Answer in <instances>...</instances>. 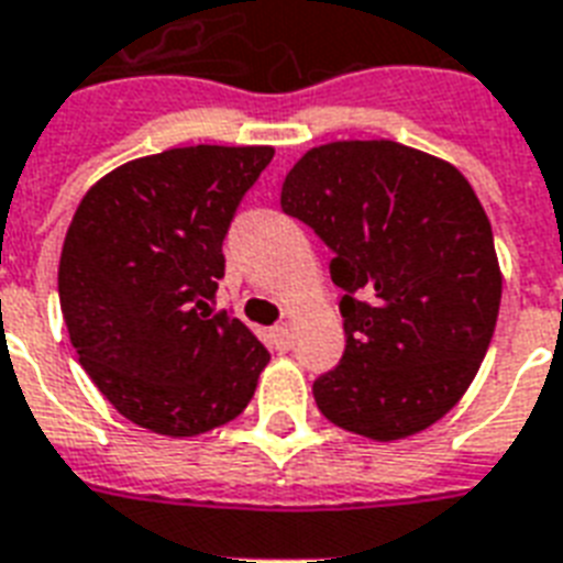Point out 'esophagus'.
<instances>
[{
  "label": "esophagus",
  "mask_w": 563,
  "mask_h": 563,
  "mask_svg": "<svg viewBox=\"0 0 563 563\" xmlns=\"http://www.w3.org/2000/svg\"><path fill=\"white\" fill-rule=\"evenodd\" d=\"M269 338H273V346H276L278 352H287L290 350V343H294V338H290V325H287V322H282V325H276V329L269 331Z\"/></svg>",
  "instance_id": "1"
}]
</instances>
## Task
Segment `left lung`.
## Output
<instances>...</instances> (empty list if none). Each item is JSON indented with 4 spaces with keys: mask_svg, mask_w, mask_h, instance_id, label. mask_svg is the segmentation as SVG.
<instances>
[{
    "mask_svg": "<svg viewBox=\"0 0 563 563\" xmlns=\"http://www.w3.org/2000/svg\"><path fill=\"white\" fill-rule=\"evenodd\" d=\"M282 211L331 250L346 350L313 382L325 420L373 440L429 429L476 376L503 278L494 232L459 169L394 141L317 146Z\"/></svg>",
    "mask_w": 563,
    "mask_h": 563,
    "instance_id": "1",
    "label": "left lung"
}]
</instances>
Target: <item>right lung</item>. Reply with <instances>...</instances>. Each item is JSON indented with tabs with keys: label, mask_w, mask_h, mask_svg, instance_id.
Instances as JSON below:
<instances>
[{
	"label": "right lung",
	"mask_w": 563,
	"mask_h": 563,
	"mask_svg": "<svg viewBox=\"0 0 563 563\" xmlns=\"http://www.w3.org/2000/svg\"><path fill=\"white\" fill-rule=\"evenodd\" d=\"M269 146H185L96 181L69 222L58 296L69 341L108 402L194 438L250 405L269 352L229 311L222 241Z\"/></svg>",
	"instance_id": "add662e5"
}]
</instances>
